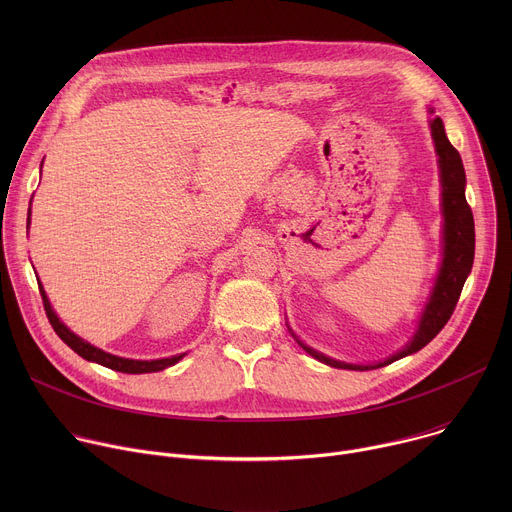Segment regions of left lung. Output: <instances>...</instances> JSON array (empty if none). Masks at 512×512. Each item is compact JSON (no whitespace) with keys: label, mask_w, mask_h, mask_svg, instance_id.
<instances>
[{"label":"left lung","mask_w":512,"mask_h":512,"mask_svg":"<svg viewBox=\"0 0 512 512\" xmlns=\"http://www.w3.org/2000/svg\"><path fill=\"white\" fill-rule=\"evenodd\" d=\"M431 137L437 154V164H440V182H442V214H444V257L440 265V273L435 277L433 289L429 294V300L419 316L417 330L413 338L397 350L393 356H389L383 362L375 364H350L342 360H334L330 356H324L322 352L310 348L302 340L298 344L318 358L324 364H330L334 369H348V371H371L381 369L387 364L409 356L417 350H421L425 344H429L440 330L448 324L450 316L456 310V304L460 300L464 281L468 273L472 271L474 263V216L472 208L466 202V172L462 158L458 150L450 143L444 121L440 117H433L429 121ZM294 334V332H291Z\"/></svg>","instance_id":"8db88e82"}]
</instances>
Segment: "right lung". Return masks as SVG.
Returning a JSON list of instances; mask_svg holds the SVG:
<instances>
[{"label": "right lung", "instance_id": "obj_1", "mask_svg": "<svg viewBox=\"0 0 512 512\" xmlns=\"http://www.w3.org/2000/svg\"><path fill=\"white\" fill-rule=\"evenodd\" d=\"M28 225H30V210H28ZM40 287V296H42V302H44V310H46V316L54 328V332L60 336V340L64 344H68L72 350H75L79 356H83L85 360H91V362H97V364H103V367L111 369V371H119V373H127V375H141V373H158V371H164L168 367H172V364H176L180 358H184L186 354H176V356H170V358H158V360H133V358H121V356H115V354H109L93 344H89L87 340H83L81 336H77L75 332H70L56 316V312L52 310L48 298H46V291L42 287V283H38Z\"/></svg>", "mask_w": 512, "mask_h": 512}]
</instances>
